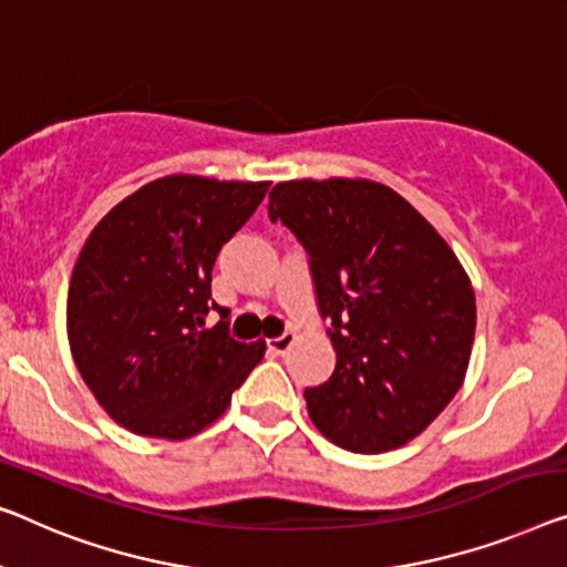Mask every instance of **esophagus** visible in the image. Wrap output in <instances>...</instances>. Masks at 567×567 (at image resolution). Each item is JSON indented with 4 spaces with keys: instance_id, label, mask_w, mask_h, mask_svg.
Returning <instances> with one entry per match:
<instances>
[{
    "instance_id": "esophagus-1",
    "label": "esophagus",
    "mask_w": 567,
    "mask_h": 567,
    "mask_svg": "<svg viewBox=\"0 0 567 567\" xmlns=\"http://www.w3.org/2000/svg\"><path fill=\"white\" fill-rule=\"evenodd\" d=\"M295 341H298V336H295V333H282L280 338H272V341H269V351L285 353V351L292 349Z\"/></svg>"
}]
</instances>
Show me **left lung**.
<instances>
[{"instance_id": "obj_1", "label": "left lung", "mask_w": 567, "mask_h": 567, "mask_svg": "<svg viewBox=\"0 0 567 567\" xmlns=\"http://www.w3.org/2000/svg\"><path fill=\"white\" fill-rule=\"evenodd\" d=\"M267 210L306 247L331 318L336 369L306 390L312 425L353 453L410 443L466 379L476 333L466 269L420 210L367 177L277 183Z\"/></svg>"}]
</instances>
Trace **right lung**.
<instances>
[{
  "mask_svg": "<svg viewBox=\"0 0 567 567\" xmlns=\"http://www.w3.org/2000/svg\"><path fill=\"white\" fill-rule=\"evenodd\" d=\"M267 181L157 177L89 234L68 287V343L104 412L142 437L185 441L231 404L267 346L206 326L210 269ZM226 318V312H221Z\"/></svg>",
  "mask_w": 567,
  "mask_h": 567,
  "instance_id": "add662e5",
  "label": "right lung"
}]
</instances>
